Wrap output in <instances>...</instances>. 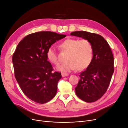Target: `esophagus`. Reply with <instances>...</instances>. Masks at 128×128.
<instances>
[{
  "label": "esophagus",
  "instance_id": "esophagus-1",
  "mask_svg": "<svg viewBox=\"0 0 128 128\" xmlns=\"http://www.w3.org/2000/svg\"><path fill=\"white\" fill-rule=\"evenodd\" d=\"M69 75L68 74H67V73H62V76L63 77H65V76H68Z\"/></svg>",
  "mask_w": 128,
  "mask_h": 128
}]
</instances>
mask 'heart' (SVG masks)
Returning <instances> with one entry per match:
<instances>
[{"label": "heart", "mask_w": 128, "mask_h": 128, "mask_svg": "<svg viewBox=\"0 0 128 128\" xmlns=\"http://www.w3.org/2000/svg\"><path fill=\"white\" fill-rule=\"evenodd\" d=\"M59 47L63 52H67L65 60L66 62L57 66L58 70L70 72L75 70L86 68L92 62L93 56V48L90 41L86 39L68 38L61 42ZM47 59L54 64H59V60L53 46H50L46 52Z\"/></svg>", "instance_id": "b5f03b06"}]
</instances>
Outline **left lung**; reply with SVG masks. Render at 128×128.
<instances>
[{
  "mask_svg": "<svg viewBox=\"0 0 128 128\" xmlns=\"http://www.w3.org/2000/svg\"><path fill=\"white\" fill-rule=\"evenodd\" d=\"M70 36L90 41L93 48L92 62L80 75L75 87L78 97L87 102H96L106 92L114 72V60L112 50L104 38L96 33L75 31Z\"/></svg>",
  "mask_w": 128,
  "mask_h": 128,
  "instance_id": "1",
  "label": "left lung"
}]
</instances>
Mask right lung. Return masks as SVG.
I'll list each match as a JSON object with an SVG mask.
<instances>
[{"mask_svg": "<svg viewBox=\"0 0 128 128\" xmlns=\"http://www.w3.org/2000/svg\"><path fill=\"white\" fill-rule=\"evenodd\" d=\"M66 36L54 32L41 31L24 37L12 55L16 79L24 95L38 104L46 103L57 92L62 75L53 70L46 52L56 41Z\"/></svg>", "mask_w": 128, "mask_h": 128, "instance_id": "1", "label": "right lung"}]
</instances>
